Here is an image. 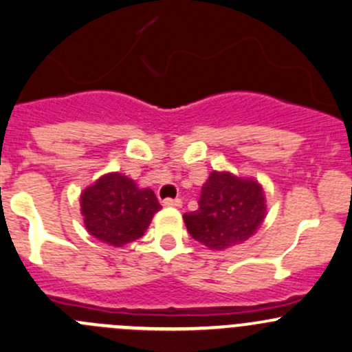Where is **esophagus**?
<instances>
[{"label": "esophagus", "mask_w": 352, "mask_h": 352, "mask_svg": "<svg viewBox=\"0 0 352 352\" xmlns=\"http://www.w3.org/2000/svg\"><path fill=\"white\" fill-rule=\"evenodd\" d=\"M164 206H166V207H180V206H182V201H180V199H165Z\"/></svg>", "instance_id": "obj_1"}]
</instances>
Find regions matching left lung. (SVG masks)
Masks as SVG:
<instances>
[{
    "instance_id": "obj_1",
    "label": "left lung",
    "mask_w": 352,
    "mask_h": 352,
    "mask_svg": "<svg viewBox=\"0 0 352 352\" xmlns=\"http://www.w3.org/2000/svg\"><path fill=\"white\" fill-rule=\"evenodd\" d=\"M265 214L260 184L228 172H212L202 186L199 209L184 214V221L195 241L221 251L251 238Z\"/></svg>"
}]
</instances>
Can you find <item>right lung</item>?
<instances>
[{
  "instance_id": "1",
  "label": "right lung",
  "mask_w": 352,
  "mask_h": 352,
  "mask_svg": "<svg viewBox=\"0 0 352 352\" xmlns=\"http://www.w3.org/2000/svg\"><path fill=\"white\" fill-rule=\"evenodd\" d=\"M160 207L151 188H138L118 172L101 177L80 195L87 231L116 248L142 238Z\"/></svg>"
}]
</instances>
